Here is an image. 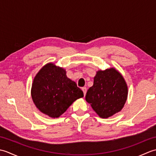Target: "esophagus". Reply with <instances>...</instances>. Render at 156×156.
<instances>
[{"label":"esophagus","instance_id":"34e87169","mask_svg":"<svg viewBox=\"0 0 156 156\" xmlns=\"http://www.w3.org/2000/svg\"><path fill=\"white\" fill-rule=\"evenodd\" d=\"M82 91H83V92H84V94L86 95V93H87V88H86V87L82 88Z\"/></svg>","mask_w":156,"mask_h":156}]
</instances>
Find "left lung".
<instances>
[{"mask_svg":"<svg viewBox=\"0 0 156 156\" xmlns=\"http://www.w3.org/2000/svg\"><path fill=\"white\" fill-rule=\"evenodd\" d=\"M124 78L114 68L99 70L94 84L86 94V101L101 118H108L120 111L127 98Z\"/></svg>","mask_w":156,"mask_h":156,"instance_id":"8db88e82","label":"left lung"}]
</instances>
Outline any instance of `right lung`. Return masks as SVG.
Listing matches in <instances>:
<instances>
[{
    "label": "right lung",
    "instance_id": "obj_1",
    "mask_svg": "<svg viewBox=\"0 0 156 156\" xmlns=\"http://www.w3.org/2000/svg\"><path fill=\"white\" fill-rule=\"evenodd\" d=\"M31 97L39 110L49 117H59L73 102L84 97L75 82L66 76L65 69L49 63L34 80Z\"/></svg>",
    "mask_w": 156,
    "mask_h": 156
}]
</instances>
